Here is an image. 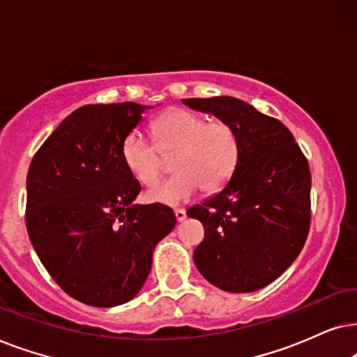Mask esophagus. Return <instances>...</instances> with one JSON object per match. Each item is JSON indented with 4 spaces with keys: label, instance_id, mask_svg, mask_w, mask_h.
Here are the masks:
<instances>
[{
    "label": "esophagus",
    "instance_id": "esophagus-1",
    "mask_svg": "<svg viewBox=\"0 0 357 357\" xmlns=\"http://www.w3.org/2000/svg\"><path fill=\"white\" fill-rule=\"evenodd\" d=\"M174 215H176V220L183 222L184 218H186V211H184V208H176Z\"/></svg>",
    "mask_w": 357,
    "mask_h": 357
}]
</instances>
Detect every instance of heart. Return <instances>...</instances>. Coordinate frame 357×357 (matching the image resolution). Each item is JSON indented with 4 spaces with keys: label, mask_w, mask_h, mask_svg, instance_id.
<instances>
[{
    "label": "heart",
    "mask_w": 357,
    "mask_h": 357,
    "mask_svg": "<svg viewBox=\"0 0 357 357\" xmlns=\"http://www.w3.org/2000/svg\"><path fill=\"white\" fill-rule=\"evenodd\" d=\"M155 143L139 132L122 142L121 156L126 168L144 186H153L166 171L165 158H173L176 174L146 194L160 204H179L202 188L215 192L231 178L240 158V139L231 123L207 121L189 109H171L151 126Z\"/></svg>",
    "instance_id": "obj_1"
}]
</instances>
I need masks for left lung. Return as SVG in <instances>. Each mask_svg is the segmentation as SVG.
I'll return each instance as SVG.
<instances>
[{
	"label": "left lung",
	"instance_id": "8db88e82",
	"mask_svg": "<svg viewBox=\"0 0 357 357\" xmlns=\"http://www.w3.org/2000/svg\"><path fill=\"white\" fill-rule=\"evenodd\" d=\"M234 126L240 158L227 186L188 217L204 225L194 263L227 292H255L291 266L310 230L308 161L278 119L230 96L183 99Z\"/></svg>",
	"mask_w": 357,
	"mask_h": 357
}]
</instances>
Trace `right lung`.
Here are the masks:
<instances>
[{
  "label": "right lung",
  "instance_id": "1",
  "mask_svg": "<svg viewBox=\"0 0 357 357\" xmlns=\"http://www.w3.org/2000/svg\"><path fill=\"white\" fill-rule=\"evenodd\" d=\"M149 106L89 104L71 112L32 158L26 227L52 279L76 301L116 307L134 298L156 243L173 230V208L132 204L140 183L122 142Z\"/></svg>",
  "mask_w": 357,
  "mask_h": 357
}]
</instances>
